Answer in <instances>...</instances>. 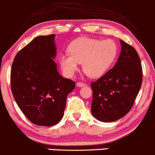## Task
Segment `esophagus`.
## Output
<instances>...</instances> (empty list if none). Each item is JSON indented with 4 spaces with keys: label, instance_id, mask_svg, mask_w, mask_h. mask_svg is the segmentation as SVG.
<instances>
[{
    "label": "esophagus",
    "instance_id": "esophagus-1",
    "mask_svg": "<svg viewBox=\"0 0 155 155\" xmlns=\"http://www.w3.org/2000/svg\"><path fill=\"white\" fill-rule=\"evenodd\" d=\"M85 85H86V84L83 83V82H77V83H76V86H77V87H83V86H85Z\"/></svg>",
    "mask_w": 155,
    "mask_h": 155
}]
</instances>
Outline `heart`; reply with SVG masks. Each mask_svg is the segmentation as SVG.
<instances>
[{"label": "heart", "instance_id": "b5f03b06", "mask_svg": "<svg viewBox=\"0 0 155 155\" xmlns=\"http://www.w3.org/2000/svg\"><path fill=\"white\" fill-rule=\"evenodd\" d=\"M70 54L60 56V64L68 76H73L82 63L84 72L90 77H101L116 60L117 43L112 40H101L91 37L76 39L69 46Z\"/></svg>", "mask_w": 155, "mask_h": 155}]
</instances>
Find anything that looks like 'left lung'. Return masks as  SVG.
<instances>
[{
    "label": "left lung",
    "mask_w": 155,
    "mask_h": 155,
    "mask_svg": "<svg viewBox=\"0 0 155 155\" xmlns=\"http://www.w3.org/2000/svg\"><path fill=\"white\" fill-rule=\"evenodd\" d=\"M121 45V53L114 68L91 83L93 91L91 113L102 122H112L126 115L134 105L143 82L138 53L122 40Z\"/></svg>",
    "instance_id": "obj_1"
}]
</instances>
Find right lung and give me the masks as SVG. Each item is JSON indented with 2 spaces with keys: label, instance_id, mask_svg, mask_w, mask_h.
I'll return each mask as SVG.
<instances>
[{
  "label": "right lung",
  "instance_id": "right-lung-1",
  "mask_svg": "<svg viewBox=\"0 0 155 155\" xmlns=\"http://www.w3.org/2000/svg\"><path fill=\"white\" fill-rule=\"evenodd\" d=\"M54 34L39 36L21 48L14 58L11 90L17 105L31 122L50 127L62 119L67 97L75 82L59 74Z\"/></svg>",
  "mask_w": 155,
  "mask_h": 155
}]
</instances>
